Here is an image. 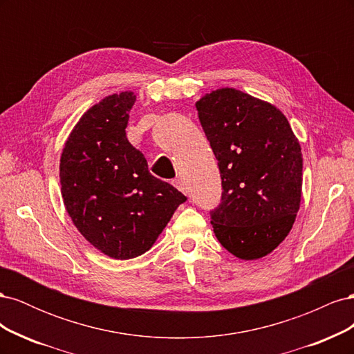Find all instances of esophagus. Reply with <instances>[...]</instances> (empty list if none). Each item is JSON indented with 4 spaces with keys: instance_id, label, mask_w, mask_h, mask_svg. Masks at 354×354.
Wrapping results in <instances>:
<instances>
[{
    "instance_id": "34e87169",
    "label": "esophagus",
    "mask_w": 354,
    "mask_h": 354,
    "mask_svg": "<svg viewBox=\"0 0 354 354\" xmlns=\"http://www.w3.org/2000/svg\"><path fill=\"white\" fill-rule=\"evenodd\" d=\"M173 185H174L178 190L183 192V194H186V186H185V183H183V181H181L180 178H174V180H173Z\"/></svg>"
}]
</instances>
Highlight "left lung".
<instances>
[{"instance_id":"obj_1","label":"left lung","mask_w":354,"mask_h":354,"mask_svg":"<svg viewBox=\"0 0 354 354\" xmlns=\"http://www.w3.org/2000/svg\"><path fill=\"white\" fill-rule=\"evenodd\" d=\"M196 109L221 177L220 203L209 211L214 233L239 259H261L295 221L301 147L281 111L239 90L212 91Z\"/></svg>"}]
</instances>
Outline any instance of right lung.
<instances>
[{
	"label": "right lung",
	"instance_id": "1",
	"mask_svg": "<svg viewBox=\"0 0 354 354\" xmlns=\"http://www.w3.org/2000/svg\"><path fill=\"white\" fill-rule=\"evenodd\" d=\"M136 102L124 91L94 104L73 128L60 158L63 202L73 224L95 248L116 260L145 254L186 196L149 173L127 140Z\"/></svg>",
	"mask_w": 354,
	"mask_h": 354
}]
</instances>
